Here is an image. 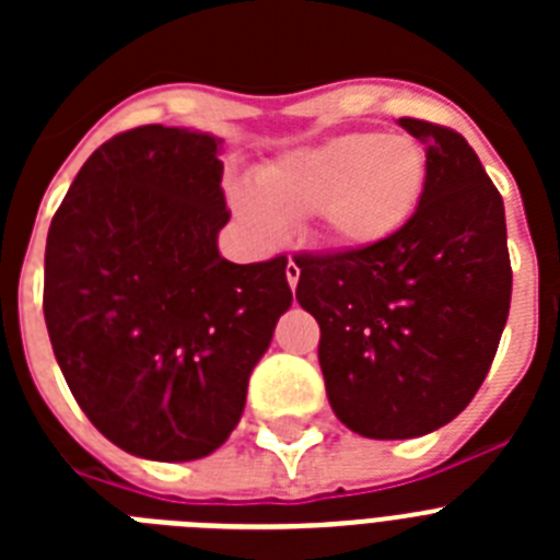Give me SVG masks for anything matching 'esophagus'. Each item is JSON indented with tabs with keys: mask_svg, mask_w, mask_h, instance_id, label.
<instances>
[{
	"mask_svg": "<svg viewBox=\"0 0 560 560\" xmlns=\"http://www.w3.org/2000/svg\"><path fill=\"white\" fill-rule=\"evenodd\" d=\"M285 280H289L291 289H296V283H300V266H296L294 260H289V264H285Z\"/></svg>",
	"mask_w": 560,
	"mask_h": 560,
	"instance_id": "1",
	"label": "esophagus"
}]
</instances>
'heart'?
Returning a JSON list of instances; mask_svg holds the SVG:
<instances>
[{
	"label": "heart",
	"instance_id": "1",
	"mask_svg": "<svg viewBox=\"0 0 560 560\" xmlns=\"http://www.w3.org/2000/svg\"><path fill=\"white\" fill-rule=\"evenodd\" d=\"M427 179V148L418 140L353 131L285 153L257 173V190L237 187L232 207L264 241H277L283 221L314 215L325 244L361 252L409 224Z\"/></svg>",
	"mask_w": 560,
	"mask_h": 560
}]
</instances>
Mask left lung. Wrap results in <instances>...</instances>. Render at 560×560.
<instances>
[{
	"label": "left lung",
	"instance_id": "1",
	"mask_svg": "<svg viewBox=\"0 0 560 560\" xmlns=\"http://www.w3.org/2000/svg\"><path fill=\"white\" fill-rule=\"evenodd\" d=\"M398 122L429 160L409 224L373 249L294 257L330 407L373 440L420 438L471 404L513 289L502 196L474 148L446 126Z\"/></svg>",
	"mask_w": 560,
	"mask_h": 560
}]
</instances>
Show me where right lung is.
I'll list each match as a JSON object with an SVG mask.
<instances>
[{
	"instance_id": "add662e5",
	"label": "right lung",
	"mask_w": 560,
	"mask_h": 560,
	"mask_svg": "<svg viewBox=\"0 0 560 560\" xmlns=\"http://www.w3.org/2000/svg\"><path fill=\"white\" fill-rule=\"evenodd\" d=\"M205 131L140 126L103 142L52 215L44 319L78 407L122 452L212 454L289 311L283 255L230 264L219 160Z\"/></svg>"
}]
</instances>
